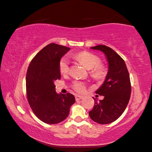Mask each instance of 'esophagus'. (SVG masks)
I'll list each match as a JSON object with an SVG mask.
<instances>
[{"label": "esophagus", "instance_id": "obj_1", "mask_svg": "<svg viewBox=\"0 0 152 152\" xmlns=\"http://www.w3.org/2000/svg\"><path fill=\"white\" fill-rule=\"evenodd\" d=\"M83 98H84V96H82V95H76L75 96V99L77 101L82 99H83Z\"/></svg>", "mask_w": 152, "mask_h": 152}]
</instances>
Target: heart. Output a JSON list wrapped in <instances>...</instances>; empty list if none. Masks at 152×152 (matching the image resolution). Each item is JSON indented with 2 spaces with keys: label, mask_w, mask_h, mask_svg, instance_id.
Returning a JSON list of instances; mask_svg holds the SVG:
<instances>
[{
  "label": "heart",
  "mask_w": 152,
  "mask_h": 152,
  "mask_svg": "<svg viewBox=\"0 0 152 152\" xmlns=\"http://www.w3.org/2000/svg\"><path fill=\"white\" fill-rule=\"evenodd\" d=\"M73 58L81 63L87 69L90 70V75L96 80H103L107 75V68L104 64L100 63V59L96 55L86 50L75 53ZM70 70V61L64 56L59 62V70L62 75H66ZM73 88L76 91L82 93L86 89V84L81 81L73 82Z\"/></svg>",
  "instance_id": "obj_1"
}]
</instances>
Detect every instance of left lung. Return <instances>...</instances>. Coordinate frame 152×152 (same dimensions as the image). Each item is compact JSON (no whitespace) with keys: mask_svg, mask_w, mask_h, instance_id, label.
Instances as JSON below:
<instances>
[{"mask_svg":"<svg viewBox=\"0 0 152 152\" xmlns=\"http://www.w3.org/2000/svg\"><path fill=\"white\" fill-rule=\"evenodd\" d=\"M102 51L107 58L108 70L103 84L96 91L103 100L93 98L94 105L89 112L93 121L107 124L116 121L125 110L129 101L131 86L129 74L124 59L110 48L98 45L91 48Z\"/></svg>","mask_w":152,"mask_h":152,"instance_id":"left-lung-1","label":"left lung"}]
</instances>
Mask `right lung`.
Listing matches in <instances>:
<instances>
[{
    "label": "right lung",
    "instance_id": "right-lung-1",
    "mask_svg": "<svg viewBox=\"0 0 152 152\" xmlns=\"http://www.w3.org/2000/svg\"><path fill=\"white\" fill-rule=\"evenodd\" d=\"M70 48L50 44L31 61L26 76V96L35 115L41 121L55 124L66 118L75 102L70 93L57 94L54 82L61 79L59 62Z\"/></svg>",
    "mask_w": 152,
    "mask_h": 152
}]
</instances>
